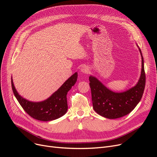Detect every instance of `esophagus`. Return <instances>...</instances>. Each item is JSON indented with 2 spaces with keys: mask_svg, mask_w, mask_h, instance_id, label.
Segmentation results:
<instances>
[{
  "mask_svg": "<svg viewBox=\"0 0 157 157\" xmlns=\"http://www.w3.org/2000/svg\"><path fill=\"white\" fill-rule=\"evenodd\" d=\"M88 71H89V69H88V67L86 65L81 66V72H83L84 74H86V73H88Z\"/></svg>",
  "mask_w": 157,
  "mask_h": 157,
  "instance_id": "esophagus-1",
  "label": "esophagus"
}]
</instances>
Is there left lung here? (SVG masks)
I'll return each mask as SVG.
<instances>
[{"label":"left lung","mask_w":157,"mask_h":157,"mask_svg":"<svg viewBox=\"0 0 157 157\" xmlns=\"http://www.w3.org/2000/svg\"><path fill=\"white\" fill-rule=\"evenodd\" d=\"M142 58V69L137 83L122 92H115L105 86L96 78L90 76V86L93 108L99 115L108 119H117L130 113L140 102L146 84L144 58Z\"/></svg>","instance_id":"obj_1"}]
</instances>
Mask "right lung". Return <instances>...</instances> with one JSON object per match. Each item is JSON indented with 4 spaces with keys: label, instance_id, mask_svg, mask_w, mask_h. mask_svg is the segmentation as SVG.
Wrapping results in <instances>:
<instances>
[{
    "label": "right lung",
    "instance_id": "add662e5",
    "mask_svg": "<svg viewBox=\"0 0 157 157\" xmlns=\"http://www.w3.org/2000/svg\"><path fill=\"white\" fill-rule=\"evenodd\" d=\"M77 79L78 73L75 72L48 99L40 102H32L19 95L12 78L11 86L15 98L27 113L38 121H50L57 119L66 113L68 109L67 94Z\"/></svg>",
    "mask_w": 157,
    "mask_h": 157
}]
</instances>
